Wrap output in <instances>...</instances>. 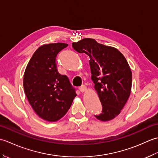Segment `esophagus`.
<instances>
[{
  "label": "esophagus",
  "mask_w": 158,
  "mask_h": 158,
  "mask_svg": "<svg viewBox=\"0 0 158 158\" xmlns=\"http://www.w3.org/2000/svg\"><path fill=\"white\" fill-rule=\"evenodd\" d=\"M79 89L80 90V92H85V91H86L87 88H86L85 85H82V86H81V87H79Z\"/></svg>",
  "instance_id": "obj_1"
}]
</instances>
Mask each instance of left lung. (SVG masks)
<instances>
[{"label": "left lung", "instance_id": "left-lung-1", "mask_svg": "<svg viewBox=\"0 0 158 158\" xmlns=\"http://www.w3.org/2000/svg\"><path fill=\"white\" fill-rule=\"evenodd\" d=\"M72 46L89 57L92 79L102 106V112L94 116L103 122L115 118L126 105L132 88V72L125 57L116 48L93 39H83Z\"/></svg>", "mask_w": 158, "mask_h": 158}]
</instances>
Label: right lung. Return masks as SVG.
<instances>
[{"instance_id":"right-lung-1","label":"right lung","mask_w":158,"mask_h":158,"mask_svg":"<svg viewBox=\"0 0 158 158\" xmlns=\"http://www.w3.org/2000/svg\"><path fill=\"white\" fill-rule=\"evenodd\" d=\"M66 43L43 45L34 53L23 75V89L35 113L48 122H56L65 115L77 96L66 75L57 70L56 56Z\"/></svg>"}]
</instances>
